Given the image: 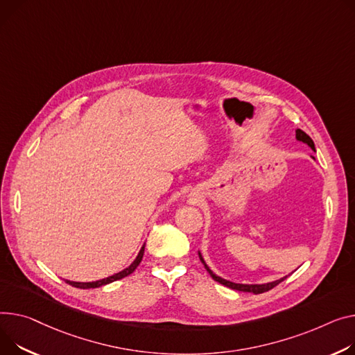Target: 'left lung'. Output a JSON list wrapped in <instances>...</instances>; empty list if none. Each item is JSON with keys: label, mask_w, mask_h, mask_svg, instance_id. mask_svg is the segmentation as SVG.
<instances>
[{"label": "left lung", "mask_w": 355, "mask_h": 355, "mask_svg": "<svg viewBox=\"0 0 355 355\" xmlns=\"http://www.w3.org/2000/svg\"><path fill=\"white\" fill-rule=\"evenodd\" d=\"M297 139L302 141V143H305L306 146L311 147V150H314V151H315V147H314V141L310 138V135H306V134H305L302 130H297ZM200 258H201L202 264L205 266V263H204V259H202L201 254H200ZM205 268H207V271L211 274L212 279H216L217 282H220V284H223V286H225V287H228V288H232V290H237V291H244V293H252V294H261V293H266V291H268V290H271V288L277 287L281 281H284V279L287 278V277H284V278L277 279V281H274V282H268V284H259V286L235 284V282L227 281V279H224V278H221V277L216 275V274L212 272V271H211V270H209L207 266H205Z\"/></svg>", "instance_id": "1"}]
</instances>
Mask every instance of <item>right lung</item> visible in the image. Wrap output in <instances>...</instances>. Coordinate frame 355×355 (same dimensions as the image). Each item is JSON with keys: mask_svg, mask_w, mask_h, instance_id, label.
Instances as JSON below:
<instances>
[{"mask_svg": "<svg viewBox=\"0 0 355 355\" xmlns=\"http://www.w3.org/2000/svg\"><path fill=\"white\" fill-rule=\"evenodd\" d=\"M143 255H144V247L141 248L139 254H138L137 258H135V261H134L128 268H125L124 271L118 272V274H115V275H111V277H108V278H104V279H100V281H94V282H74V281H68V279H67L65 282H68L69 286H73V287H76V288H83V290H87V288H97V287L110 284V282L118 281V279H121V278L130 275V274L139 266L141 259H143Z\"/></svg>", "mask_w": 355, "mask_h": 355, "instance_id": "obj_1", "label": "right lung"}]
</instances>
